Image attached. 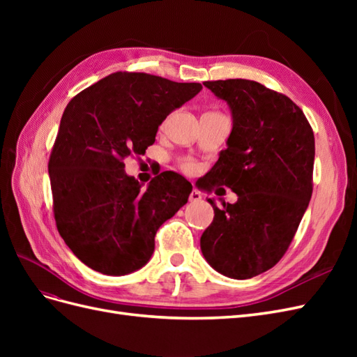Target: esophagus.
<instances>
[{
  "instance_id": "esophagus-1",
  "label": "esophagus",
  "mask_w": 357,
  "mask_h": 357,
  "mask_svg": "<svg viewBox=\"0 0 357 357\" xmlns=\"http://www.w3.org/2000/svg\"><path fill=\"white\" fill-rule=\"evenodd\" d=\"M189 199H190V202H199V201L202 199V195H201V192H199L198 189H193V190L190 192V195H189Z\"/></svg>"
}]
</instances>
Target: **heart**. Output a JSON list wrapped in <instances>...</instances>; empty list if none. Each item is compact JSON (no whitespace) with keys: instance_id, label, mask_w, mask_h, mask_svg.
I'll list each match as a JSON object with an SVG mask.
<instances>
[{"instance_id":"b5f03b06","label":"heart","mask_w":357,"mask_h":357,"mask_svg":"<svg viewBox=\"0 0 357 357\" xmlns=\"http://www.w3.org/2000/svg\"><path fill=\"white\" fill-rule=\"evenodd\" d=\"M188 169H193V165H192V164H189V165H188Z\"/></svg>"}]
</instances>
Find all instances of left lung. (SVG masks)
<instances>
[{
  "label": "left lung",
  "instance_id": "obj_1",
  "mask_svg": "<svg viewBox=\"0 0 357 357\" xmlns=\"http://www.w3.org/2000/svg\"><path fill=\"white\" fill-rule=\"evenodd\" d=\"M229 105L232 131L205 188L223 185L235 204L208 202L214 219L201 252L225 277L245 280L273 268L286 253L312 193L314 134L299 107L264 84L204 82Z\"/></svg>",
  "mask_w": 357,
  "mask_h": 357
}]
</instances>
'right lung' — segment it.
<instances>
[{"label":"right lung","mask_w":357,"mask_h":357,"mask_svg":"<svg viewBox=\"0 0 357 357\" xmlns=\"http://www.w3.org/2000/svg\"><path fill=\"white\" fill-rule=\"evenodd\" d=\"M201 89V83L119 71L68 102L49 177L58 231L84 265L119 277L150 261L159 226L188 202L192 185L165 171L143 189L123 159L146 153L167 116Z\"/></svg>","instance_id":"1"}]
</instances>
